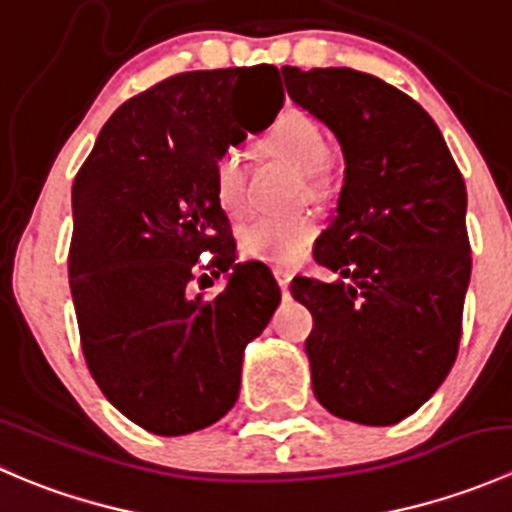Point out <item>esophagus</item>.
<instances>
[{
    "mask_svg": "<svg viewBox=\"0 0 512 512\" xmlns=\"http://www.w3.org/2000/svg\"><path fill=\"white\" fill-rule=\"evenodd\" d=\"M275 275H277V282H280L282 292H287L289 282H292V272H289V270H275Z\"/></svg>",
    "mask_w": 512,
    "mask_h": 512,
    "instance_id": "34e87169",
    "label": "esophagus"
}]
</instances>
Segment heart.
Listing matches in <instances>:
<instances>
[{
	"label": "heart",
	"instance_id": "b5f03b06",
	"mask_svg": "<svg viewBox=\"0 0 512 512\" xmlns=\"http://www.w3.org/2000/svg\"><path fill=\"white\" fill-rule=\"evenodd\" d=\"M262 148L270 156L285 158L304 170L307 190L314 198H322L332 190V146L322 123L304 111H287L262 138ZM213 190L220 208L227 215H240L247 203L245 160L237 148H227L215 160ZM317 237V223L309 215L297 218H272L257 215L237 230L240 252L250 260L267 262L275 267H289L307 255L309 245Z\"/></svg>",
	"mask_w": 512,
	"mask_h": 512
}]
</instances>
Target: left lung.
Here are the masks:
<instances>
[{"label": "left lung", "instance_id": "left-lung-1", "mask_svg": "<svg viewBox=\"0 0 512 512\" xmlns=\"http://www.w3.org/2000/svg\"><path fill=\"white\" fill-rule=\"evenodd\" d=\"M287 94L337 136L344 185L314 260L334 282L294 277L312 312L304 342L329 414L391 426L451 371L471 282L466 183L433 118L354 69H282Z\"/></svg>", "mask_w": 512, "mask_h": 512}]
</instances>
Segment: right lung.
Here are the masks:
<instances>
[{
  "label": "right lung",
  "instance_id": "right-lung-1",
  "mask_svg": "<svg viewBox=\"0 0 512 512\" xmlns=\"http://www.w3.org/2000/svg\"><path fill=\"white\" fill-rule=\"evenodd\" d=\"M277 76L252 66L163 79L116 108L74 178L81 349L103 396L158 436L200 431L235 406L245 347L280 304L262 262L235 265L213 190L220 153L280 113ZM205 251L219 272L233 270L210 300L189 289Z\"/></svg>",
  "mask_w": 512,
  "mask_h": 512
}]
</instances>
